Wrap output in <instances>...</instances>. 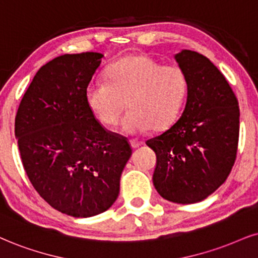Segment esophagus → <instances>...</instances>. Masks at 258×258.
<instances>
[{
    "label": "esophagus",
    "instance_id": "obj_1",
    "mask_svg": "<svg viewBox=\"0 0 258 258\" xmlns=\"http://www.w3.org/2000/svg\"><path fill=\"white\" fill-rule=\"evenodd\" d=\"M142 145V142L141 141H139V140H130V146H132L133 148H139L140 146Z\"/></svg>",
    "mask_w": 258,
    "mask_h": 258
}]
</instances>
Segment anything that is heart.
Listing matches in <instances>:
<instances>
[{
	"mask_svg": "<svg viewBox=\"0 0 258 258\" xmlns=\"http://www.w3.org/2000/svg\"><path fill=\"white\" fill-rule=\"evenodd\" d=\"M185 73L176 64H160L146 55H130L112 63L106 80H95L86 88L88 107L104 125L119 123L126 105L122 129L138 134L153 126L167 128L177 119L186 98Z\"/></svg>",
	"mask_w": 258,
	"mask_h": 258,
	"instance_id": "heart-1",
	"label": "heart"
}]
</instances>
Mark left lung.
I'll return each instance as SVG.
<instances>
[{
	"label": "left lung",
	"mask_w": 258,
	"mask_h": 258,
	"mask_svg": "<svg viewBox=\"0 0 258 258\" xmlns=\"http://www.w3.org/2000/svg\"><path fill=\"white\" fill-rule=\"evenodd\" d=\"M185 73L187 97L180 118L146 145L157 155L153 184L167 201H202L227 179L236 161L239 106L221 72L201 53L174 55Z\"/></svg>",
	"instance_id": "left-lung-1"
}]
</instances>
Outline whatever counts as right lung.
<instances>
[{
	"label": "right lung",
	"mask_w": 258,
	"mask_h": 258,
	"mask_svg": "<svg viewBox=\"0 0 258 258\" xmlns=\"http://www.w3.org/2000/svg\"><path fill=\"white\" fill-rule=\"evenodd\" d=\"M99 52L66 53L43 66L15 117L21 161L37 192L52 208L90 218L110 208L132 155L125 138L105 130L86 101Z\"/></svg>",
	"instance_id": "obj_1"
}]
</instances>
